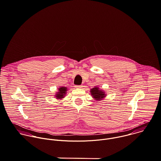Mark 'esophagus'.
I'll return each mask as SVG.
<instances>
[{
    "mask_svg": "<svg viewBox=\"0 0 161 161\" xmlns=\"http://www.w3.org/2000/svg\"><path fill=\"white\" fill-rule=\"evenodd\" d=\"M83 87L82 85H76L75 86V88L76 89H79V88H82Z\"/></svg>",
    "mask_w": 161,
    "mask_h": 161,
    "instance_id": "1",
    "label": "esophagus"
}]
</instances>
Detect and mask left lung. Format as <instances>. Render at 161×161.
Masks as SVG:
<instances>
[{"label":"left lung","mask_w":161,"mask_h":161,"mask_svg":"<svg viewBox=\"0 0 161 161\" xmlns=\"http://www.w3.org/2000/svg\"><path fill=\"white\" fill-rule=\"evenodd\" d=\"M91 92L92 96L97 101L102 100V99L105 97V93L103 92V91L99 90L98 87L92 88L91 90Z\"/></svg>","instance_id":"left-lung-1"}]
</instances>
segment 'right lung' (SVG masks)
I'll list each match as a JSON object with an SVG mask.
<instances>
[{"label":"right lung","instance_id":"add662e5","mask_svg":"<svg viewBox=\"0 0 161 161\" xmlns=\"http://www.w3.org/2000/svg\"><path fill=\"white\" fill-rule=\"evenodd\" d=\"M67 92V87H60V88L58 89V92L56 94V97L57 99H61L64 97L65 94Z\"/></svg>","mask_w":161,"mask_h":161}]
</instances>
